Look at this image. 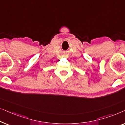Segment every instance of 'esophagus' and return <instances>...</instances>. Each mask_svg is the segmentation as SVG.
<instances>
[{"instance_id":"1","label":"esophagus","mask_w":125,"mask_h":125,"mask_svg":"<svg viewBox=\"0 0 125 125\" xmlns=\"http://www.w3.org/2000/svg\"><path fill=\"white\" fill-rule=\"evenodd\" d=\"M62 57V58H68V56L67 55H65V54H64V55H63Z\"/></svg>"}]
</instances>
